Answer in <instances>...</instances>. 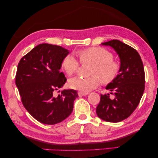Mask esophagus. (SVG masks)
Segmentation results:
<instances>
[{
  "label": "esophagus",
  "mask_w": 158,
  "mask_h": 158,
  "mask_svg": "<svg viewBox=\"0 0 158 158\" xmlns=\"http://www.w3.org/2000/svg\"><path fill=\"white\" fill-rule=\"evenodd\" d=\"M78 95L79 96H85V95H87V94H88V93H85V92H78Z\"/></svg>",
  "instance_id": "1"
}]
</instances>
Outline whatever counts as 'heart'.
Masks as SVG:
<instances>
[{
    "instance_id": "b5f03b06",
    "label": "heart",
    "mask_w": 158,
    "mask_h": 158,
    "mask_svg": "<svg viewBox=\"0 0 158 158\" xmlns=\"http://www.w3.org/2000/svg\"><path fill=\"white\" fill-rule=\"evenodd\" d=\"M82 64L90 63L88 77H75L69 81V86L73 89L86 92L98 87L99 82L108 84L116 78L119 72L120 65L113 60V54L102 47H93L77 52ZM79 62L73 56L68 54L63 59L61 68L65 74L71 76L77 71Z\"/></svg>"
}]
</instances>
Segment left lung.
Returning <instances> with one entry per match:
<instances>
[{"label": "left lung", "instance_id": "left-lung-1", "mask_svg": "<svg viewBox=\"0 0 158 158\" xmlns=\"http://www.w3.org/2000/svg\"><path fill=\"white\" fill-rule=\"evenodd\" d=\"M102 44L110 46L116 51L121 65L117 76L106 87L114 98H110V94H101L96 112L104 121L119 122L134 111L143 94V64L137 51L119 40H113Z\"/></svg>", "mask_w": 158, "mask_h": 158}]
</instances>
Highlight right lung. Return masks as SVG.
<instances>
[{"label":"right lung","mask_w":158,"mask_h":158,"mask_svg":"<svg viewBox=\"0 0 158 158\" xmlns=\"http://www.w3.org/2000/svg\"><path fill=\"white\" fill-rule=\"evenodd\" d=\"M69 51L60 46L42 44L22 58L15 84L27 111L40 122L53 125L71 114L78 95L75 89L54 93L64 86L66 77L60 72L62 60Z\"/></svg>","instance_id":"add662e5"}]
</instances>
